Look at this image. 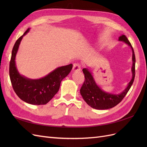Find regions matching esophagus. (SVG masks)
I'll return each mask as SVG.
<instances>
[{"label": "esophagus", "instance_id": "obj_1", "mask_svg": "<svg viewBox=\"0 0 147 147\" xmlns=\"http://www.w3.org/2000/svg\"><path fill=\"white\" fill-rule=\"evenodd\" d=\"M81 70V66L79 64H74L73 68H72V70L74 72H76V71H80Z\"/></svg>", "mask_w": 147, "mask_h": 147}]
</instances>
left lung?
I'll return each instance as SVG.
<instances>
[{"mask_svg": "<svg viewBox=\"0 0 147 147\" xmlns=\"http://www.w3.org/2000/svg\"><path fill=\"white\" fill-rule=\"evenodd\" d=\"M118 41L123 42L129 46L132 50V65L131 68L132 79L127 84V87L119 94L105 92L97 85L92 73L88 68H84L83 72L85 80L80 89V94L84 100L91 107L97 110H107L114 107L122 100L129 90L134 82L135 77L136 57L134 51L131 43L124 35H121L118 38Z\"/></svg>", "mask_w": 147, "mask_h": 147, "instance_id": "obj_1", "label": "left lung"}]
</instances>
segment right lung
Instances as JSON below:
<instances>
[{
	"label": "right lung",
	"mask_w": 147,
	"mask_h": 147,
	"mask_svg": "<svg viewBox=\"0 0 147 147\" xmlns=\"http://www.w3.org/2000/svg\"><path fill=\"white\" fill-rule=\"evenodd\" d=\"M29 30L30 28L17 40L13 48L10 63V78L13 90L22 100L32 105H45L59 91L61 81L70 72L72 64L59 67L38 79H30L20 74L16 67V56L22 39Z\"/></svg>",
	"instance_id": "obj_1"
}]
</instances>
